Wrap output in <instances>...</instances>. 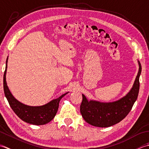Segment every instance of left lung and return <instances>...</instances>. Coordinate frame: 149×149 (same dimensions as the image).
I'll list each match as a JSON object with an SVG mask.
<instances>
[{
    "mask_svg": "<svg viewBox=\"0 0 149 149\" xmlns=\"http://www.w3.org/2000/svg\"><path fill=\"white\" fill-rule=\"evenodd\" d=\"M139 71L132 87L127 95L120 100L112 102H100L88 100L82 94L80 113L85 121L90 125L98 127H108L119 123L131 110L137 100L139 89L141 63L138 61Z\"/></svg>",
    "mask_w": 149,
    "mask_h": 149,
    "instance_id": "8db88e82",
    "label": "left lung"
}]
</instances>
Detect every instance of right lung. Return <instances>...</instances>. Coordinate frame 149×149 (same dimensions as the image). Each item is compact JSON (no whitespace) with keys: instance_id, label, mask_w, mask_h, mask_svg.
<instances>
[{"instance_id":"1","label":"right lung","mask_w":149,"mask_h":149,"mask_svg":"<svg viewBox=\"0 0 149 149\" xmlns=\"http://www.w3.org/2000/svg\"><path fill=\"white\" fill-rule=\"evenodd\" d=\"M8 56L6 63V69L4 74V91L10 107L18 116L26 123L35 125H45L52 120L58 109L59 102L68 93L61 95L58 98L51 100L47 104L40 106H29L22 104L12 95L7 86L6 75Z\"/></svg>"}]
</instances>
